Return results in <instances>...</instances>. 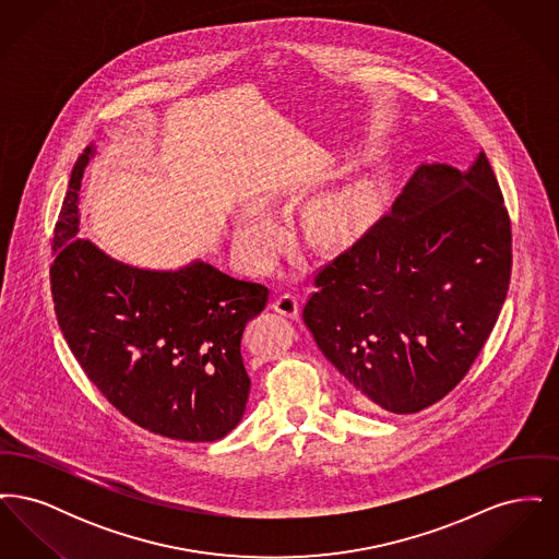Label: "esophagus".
<instances>
[{"mask_svg":"<svg viewBox=\"0 0 559 559\" xmlns=\"http://www.w3.org/2000/svg\"><path fill=\"white\" fill-rule=\"evenodd\" d=\"M272 310L287 319H297L299 317V299L292 293H283L272 301Z\"/></svg>","mask_w":559,"mask_h":559,"instance_id":"obj_1","label":"esophagus"}]
</instances>
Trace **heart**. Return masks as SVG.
<instances>
[{"instance_id": "obj_1", "label": "heart", "mask_w": 559, "mask_h": 559, "mask_svg": "<svg viewBox=\"0 0 559 559\" xmlns=\"http://www.w3.org/2000/svg\"><path fill=\"white\" fill-rule=\"evenodd\" d=\"M372 210H374V194L371 188L360 185V187L346 188L344 192L324 197L310 213V224L320 239H340L360 228L369 219ZM274 235L276 233L272 224L262 217L247 219L240 224V242L255 260H266L270 255Z\"/></svg>"}]
</instances>
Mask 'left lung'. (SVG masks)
<instances>
[{"label": "left lung", "mask_w": 559, "mask_h": 559, "mask_svg": "<svg viewBox=\"0 0 559 559\" xmlns=\"http://www.w3.org/2000/svg\"><path fill=\"white\" fill-rule=\"evenodd\" d=\"M511 276V222L479 153L421 165L392 205L322 267L304 322L360 408L419 413L486 344Z\"/></svg>", "instance_id": "obj_1"}]
</instances>
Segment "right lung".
<instances>
[{
	"instance_id": "1",
	"label": "right lung",
	"mask_w": 559,
	"mask_h": 559,
	"mask_svg": "<svg viewBox=\"0 0 559 559\" xmlns=\"http://www.w3.org/2000/svg\"><path fill=\"white\" fill-rule=\"evenodd\" d=\"M90 144L69 180L50 267L60 331L90 381L135 426L171 440L213 442L245 413L251 379L240 356L267 289L201 260L144 270L112 260L80 233Z\"/></svg>"
}]
</instances>
